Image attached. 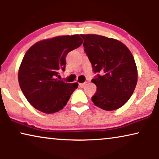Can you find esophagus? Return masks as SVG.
<instances>
[{"instance_id":"esophagus-1","label":"esophagus","mask_w":159,"mask_h":159,"mask_svg":"<svg viewBox=\"0 0 159 159\" xmlns=\"http://www.w3.org/2000/svg\"><path fill=\"white\" fill-rule=\"evenodd\" d=\"M86 86V83H81V84H79V86L80 87H81V88H83V87H84V86Z\"/></svg>"}]
</instances>
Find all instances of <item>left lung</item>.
<instances>
[{
	"mask_svg": "<svg viewBox=\"0 0 159 159\" xmlns=\"http://www.w3.org/2000/svg\"><path fill=\"white\" fill-rule=\"evenodd\" d=\"M81 36L84 52L97 73L92 80L97 86L92 102L105 111L122 107L132 95L137 82V69L132 54L118 40L94 34Z\"/></svg>",
	"mask_w": 159,
	"mask_h": 159,
	"instance_id": "left-lung-1",
	"label": "left lung"
}]
</instances>
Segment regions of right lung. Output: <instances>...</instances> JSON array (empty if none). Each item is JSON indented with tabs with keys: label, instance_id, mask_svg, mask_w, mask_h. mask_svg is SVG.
I'll return each instance as SVG.
<instances>
[{
	"label": "right lung",
	"instance_id": "obj_1",
	"mask_svg": "<svg viewBox=\"0 0 159 159\" xmlns=\"http://www.w3.org/2000/svg\"><path fill=\"white\" fill-rule=\"evenodd\" d=\"M79 35L57 36L32 46L21 63L18 80L22 92L32 106L45 113L62 110L78 83L58 80L59 72L65 70L67 54L79 47Z\"/></svg>",
	"mask_w": 159,
	"mask_h": 159
}]
</instances>
